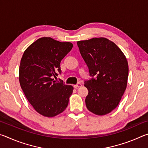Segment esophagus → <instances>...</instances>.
<instances>
[{
    "mask_svg": "<svg viewBox=\"0 0 148 148\" xmlns=\"http://www.w3.org/2000/svg\"><path fill=\"white\" fill-rule=\"evenodd\" d=\"M81 86H82V84L80 83H78V84H77L76 85H74V88H76V89L78 88V87H81Z\"/></svg>",
    "mask_w": 148,
    "mask_h": 148,
    "instance_id": "1",
    "label": "esophagus"
}]
</instances>
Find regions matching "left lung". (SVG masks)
Masks as SVG:
<instances>
[{"label":"left lung","mask_w":148,"mask_h":148,"mask_svg":"<svg viewBox=\"0 0 148 148\" xmlns=\"http://www.w3.org/2000/svg\"><path fill=\"white\" fill-rule=\"evenodd\" d=\"M77 44L92 77L84 82L88 89L87 108L96 115H106L117 106L126 89V57L113 42L105 38L78 41Z\"/></svg>","instance_id":"left-lung-1"}]
</instances>
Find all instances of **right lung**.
Listing matches in <instances>:
<instances>
[{
  "label": "right lung",
  "instance_id": "obj_1",
  "mask_svg": "<svg viewBox=\"0 0 148 148\" xmlns=\"http://www.w3.org/2000/svg\"><path fill=\"white\" fill-rule=\"evenodd\" d=\"M73 47L43 37L28 47L22 56L19 70L20 86L34 110L46 117H54L68 106L73 87L53 79L61 74V61Z\"/></svg>",
  "mask_w": 148,
  "mask_h": 148
}]
</instances>
